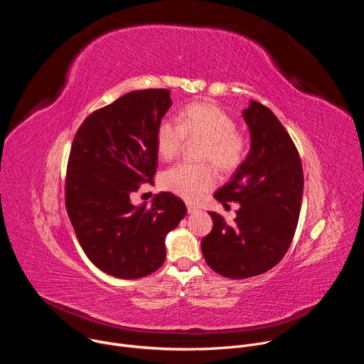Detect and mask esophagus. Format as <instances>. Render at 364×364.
<instances>
[{"mask_svg": "<svg viewBox=\"0 0 364 364\" xmlns=\"http://www.w3.org/2000/svg\"><path fill=\"white\" fill-rule=\"evenodd\" d=\"M200 209L197 205H194V204H191V203H187V212L188 213H194V212H198Z\"/></svg>", "mask_w": 364, "mask_h": 364, "instance_id": "1", "label": "esophagus"}]
</instances>
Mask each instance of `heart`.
Wrapping results in <instances>:
<instances>
[{
    "mask_svg": "<svg viewBox=\"0 0 364 364\" xmlns=\"http://www.w3.org/2000/svg\"><path fill=\"white\" fill-rule=\"evenodd\" d=\"M187 141H203L198 160L215 164L222 173L237 170L247 155V135L236 128L230 114L210 102H194L178 118L163 119L157 128L159 155L170 161L176 159ZM218 183L216 170L208 163H180L161 174V187L187 201H198Z\"/></svg>",
    "mask_w": 364,
    "mask_h": 364,
    "instance_id": "obj_1",
    "label": "heart"
}]
</instances>
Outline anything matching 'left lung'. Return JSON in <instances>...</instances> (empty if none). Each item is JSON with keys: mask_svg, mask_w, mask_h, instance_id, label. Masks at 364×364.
<instances>
[{"mask_svg": "<svg viewBox=\"0 0 364 364\" xmlns=\"http://www.w3.org/2000/svg\"><path fill=\"white\" fill-rule=\"evenodd\" d=\"M243 118L250 151L232 180L215 193L223 205L240 203L237 216L228 225L210 212L213 229L201 239L207 265L232 279L261 275L281 261L295 235L304 190L298 149L274 112L252 100Z\"/></svg>", "mask_w": 364, "mask_h": 364, "instance_id": "obj_1", "label": "left lung"}]
</instances>
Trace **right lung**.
Masks as SVG:
<instances>
[{
    "label": "right lung",
    "instance_id": "obj_1",
    "mask_svg": "<svg viewBox=\"0 0 364 364\" xmlns=\"http://www.w3.org/2000/svg\"><path fill=\"white\" fill-rule=\"evenodd\" d=\"M171 107L168 89L129 92L92 112L69 154L65 201L89 261L115 278L136 279L166 261V236L187 209L163 191L134 205L131 194L152 184L157 171V128Z\"/></svg>",
    "mask_w": 364,
    "mask_h": 364
}]
</instances>
